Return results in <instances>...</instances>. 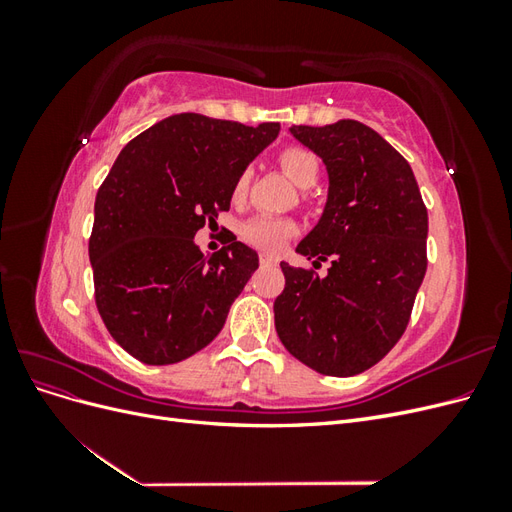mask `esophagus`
<instances>
[{
    "instance_id": "34e87169",
    "label": "esophagus",
    "mask_w": 512,
    "mask_h": 512,
    "mask_svg": "<svg viewBox=\"0 0 512 512\" xmlns=\"http://www.w3.org/2000/svg\"><path fill=\"white\" fill-rule=\"evenodd\" d=\"M260 265H277V258L271 254H260Z\"/></svg>"
}]
</instances>
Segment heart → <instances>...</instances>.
<instances>
[{
  "label": "heart",
  "mask_w": 512,
  "mask_h": 512,
  "mask_svg": "<svg viewBox=\"0 0 512 512\" xmlns=\"http://www.w3.org/2000/svg\"><path fill=\"white\" fill-rule=\"evenodd\" d=\"M284 173L299 185V188H312L320 175V160L312 149L290 145L277 156ZM252 170L243 168L232 183V200L239 203L250 190ZM297 232V222L290 218H275V215H256L241 226V239L252 247L265 252H280L290 237Z\"/></svg>",
  "instance_id": "b5f03b06"
}]
</instances>
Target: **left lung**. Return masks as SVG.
I'll return each mask as SVG.
<instances>
[{"instance_id":"8db88e82","label":"left lung","mask_w":512,"mask_h":512,"mask_svg":"<svg viewBox=\"0 0 512 512\" xmlns=\"http://www.w3.org/2000/svg\"><path fill=\"white\" fill-rule=\"evenodd\" d=\"M290 132L329 170L327 207L297 252L331 258V269L320 280L282 262L275 329L307 367L354 376L384 359L408 327L427 271V207L406 158L365 123Z\"/></svg>"}]
</instances>
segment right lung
I'll list each match as a JSON object with an SVG mask.
<instances>
[{
	"instance_id": "obj_1",
	"label": "right lung",
	"mask_w": 512,
	"mask_h": 512,
	"mask_svg": "<svg viewBox=\"0 0 512 512\" xmlns=\"http://www.w3.org/2000/svg\"><path fill=\"white\" fill-rule=\"evenodd\" d=\"M277 132L181 113L121 149L96 196L89 260L98 312L134 359L179 363L222 331L258 256L230 237L207 258L194 235L230 209L232 183Z\"/></svg>"
}]
</instances>
